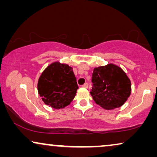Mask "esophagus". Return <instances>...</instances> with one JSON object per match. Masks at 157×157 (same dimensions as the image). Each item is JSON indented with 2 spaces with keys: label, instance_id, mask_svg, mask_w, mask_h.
I'll use <instances>...</instances> for the list:
<instances>
[{
  "label": "esophagus",
  "instance_id": "34e87169",
  "mask_svg": "<svg viewBox=\"0 0 157 157\" xmlns=\"http://www.w3.org/2000/svg\"><path fill=\"white\" fill-rule=\"evenodd\" d=\"M82 86L84 87V88H88V87H89V84H88V83H85Z\"/></svg>",
  "mask_w": 157,
  "mask_h": 157
}]
</instances>
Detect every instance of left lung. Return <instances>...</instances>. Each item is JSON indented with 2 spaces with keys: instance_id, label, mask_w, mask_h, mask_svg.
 Returning <instances> with one entry per match:
<instances>
[{
  "instance_id": "1",
  "label": "left lung",
  "mask_w": 157,
  "mask_h": 157,
  "mask_svg": "<svg viewBox=\"0 0 157 157\" xmlns=\"http://www.w3.org/2000/svg\"><path fill=\"white\" fill-rule=\"evenodd\" d=\"M90 94L96 104L105 109L121 106L131 94V82L118 66L108 64L94 68L91 75Z\"/></svg>"
}]
</instances>
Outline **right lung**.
Here are the masks:
<instances>
[{
	"label": "right lung",
	"mask_w": 157,
	"mask_h": 157,
	"mask_svg": "<svg viewBox=\"0 0 157 157\" xmlns=\"http://www.w3.org/2000/svg\"><path fill=\"white\" fill-rule=\"evenodd\" d=\"M78 89L72 68L59 63L48 66L38 83V91L42 100L56 109L68 106L74 99Z\"/></svg>",
	"instance_id": "obj_1"
}]
</instances>
